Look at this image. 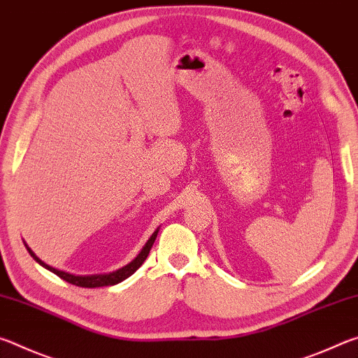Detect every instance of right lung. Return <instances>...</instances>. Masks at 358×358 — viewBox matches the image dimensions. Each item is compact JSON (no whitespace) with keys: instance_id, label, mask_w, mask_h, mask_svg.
<instances>
[{"instance_id":"obj_1","label":"right lung","mask_w":358,"mask_h":358,"mask_svg":"<svg viewBox=\"0 0 358 358\" xmlns=\"http://www.w3.org/2000/svg\"><path fill=\"white\" fill-rule=\"evenodd\" d=\"M157 232H159V227H157L155 232L151 234V237L147 240V243L143 245L141 252H138L137 256L132 259L128 265L121 266V268H118L117 271H110V273H104V275H85V276H82V275H72V273H68V271L53 268V266L45 264L44 260H41L38 256H36L31 248H29L25 243V241H23V243H25L28 252L31 254V257L36 260V262L44 266V268H47L48 271H52V273H55L57 276L62 278V280L68 281L71 284H76V286H80V287H104V286H115V284L124 281L126 278H129L131 275L136 273V270L145 262V259L148 257L151 246H153L155 240L157 237Z\"/></svg>"}]
</instances>
